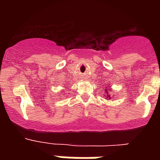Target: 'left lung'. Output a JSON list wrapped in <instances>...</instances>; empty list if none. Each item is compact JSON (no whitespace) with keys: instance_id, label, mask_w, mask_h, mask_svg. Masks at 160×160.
Returning a JSON list of instances; mask_svg holds the SVG:
<instances>
[{"instance_id":"1","label":"left lung","mask_w":160,"mask_h":160,"mask_svg":"<svg viewBox=\"0 0 160 160\" xmlns=\"http://www.w3.org/2000/svg\"><path fill=\"white\" fill-rule=\"evenodd\" d=\"M105 93H106V96H105V97L107 98V100H110V99H111V98H113V97H111V95H110V94H109V90H105Z\"/></svg>"}]
</instances>
